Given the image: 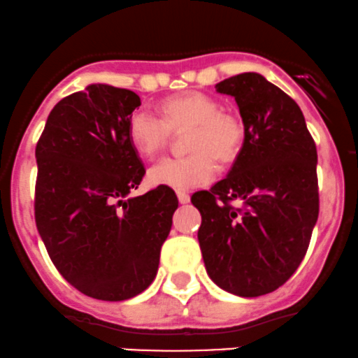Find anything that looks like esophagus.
I'll return each mask as SVG.
<instances>
[{
	"label": "esophagus",
	"instance_id": "esophagus-1",
	"mask_svg": "<svg viewBox=\"0 0 358 358\" xmlns=\"http://www.w3.org/2000/svg\"><path fill=\"white\" fill-rule=\"evenodd\" d=\"M178 200H179V203H182V205L189 203V194H187L186 191H178Z\"/></svg>",
	"mask_w": 358,
	"mask_h": 358
}]
</instances>
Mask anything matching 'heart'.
Returning <instances> with one entry per match:
<instances>
[{"label":"heart","instance_id":"obj_1","mask_svg":"<svg viewBox=\"0 0 358 358\" xmlns=\"http://www.w3.org/2000/svg\"><path fill=\"white\" fill-rule=\"evenodd\" d=\"M160 117L138 110L127 124L132 150L145 160L162 152L171 131L187 129L184 158H165L150 169L148 182L172 189L203 186L215 174L213 158L227 164L238 155L245 129L241 120L224 112L219 99L200 91H184L160 103Z\"/></svg>","mask_w":358,"mask_h":358}]
</instances>
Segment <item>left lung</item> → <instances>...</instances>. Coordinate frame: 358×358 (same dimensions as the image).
<instances>
[{"instance_id": "left-lung-1", "label": "left lung", "mask_w": 358, "mask_h": 358, "mask_svg": "<svg viewBox=\"0 0 358 358\" xmlns=\"http://www.w3.org/2000/svg\"><path fill=\"white\" fill-rule=\"evenodd\" d=\"M215 90L238 103L245 141L227 178L191 203L201 213L206 274L227 293L253 298L285 285L307 253L319 217L317 150L300 106L260 73Z\"/></svg>"}]
</instances>
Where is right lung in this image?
<instances>
[{
  "label": "right lung",
  "mask_w": 358,
  "mask_h": 358,
  "mask_svg": "<svg viewBox=\"0 0 358 358\" xmlns=\"http://www.w3.org/2000/svg\"><path fill=\"white\" fill-rule=\"evenodd\" d=\"M134 91L90 84L60 99L36 146V226L51 262L80 293L122 301L153 282L179 201L171 187L141 196L145 167L127 138Z\"/></svg>",
  "instance_id": "add662e5"
}]
</instances>
